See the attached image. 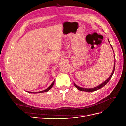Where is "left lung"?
Returning <instances> with one entry per match:
<instances>
[{
    "instance_id": "left-lung-1",
    "label": "left lung",
    "mask_w": 126,
    "mask_h": 126,
    "mask_svg": "<svg viewBox=\"0 0 126 126\" xmlns=\"http://www.w3.org/2000/svg\"><path fill=\"white\" fill-rule=\"evenodd\" d=\"M108 40L109 43H110L109 39H108ZM110 46H111V48H112V50H113V48H112V47L111 45H110ZM114 56H115V54H114ZM115 64H116V60H115V63H114L113 69V70H112V72L111 74L110 75V76H109V78H108L106 80H105L104 82H103L102 83H101V84L99 85V86H97V87H96L92 88H82V87L78 86L77 85H76L75 84V83L74 82V84L75 87L76 88H77L78 90H80V91H88V92H91V91H96V90H98V89H99L101 88H102L104 86H105V85L107 84V83L109 82V81L110 80V79L111 78L112 76V75H113V73H114V71H115Z\"/></svg>"
}]
</instances>
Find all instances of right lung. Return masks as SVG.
<instances>
[{
  "instance_id": "add662e5",
  "label": "right lung",
  "mask_w": 126,
  "mask_h": 126,
  "mask_svg": "<svg viewBox=\"0 0 126 126\" xmlns=\"http://www.w3.org/2000/svg\"><path fill=\"white\" fill-rule=\"evenodd\" d=\"M54 83H55V80L53 81V82L51 83V85L49 86L48 88L46 89L43 91H38V92H30V91H27V92L28 93H33V94H37V93H44V92H47V91H48L49 90H50V89L52 88V87H53V86H54Z\"/></svg>"
}]
</instances>
